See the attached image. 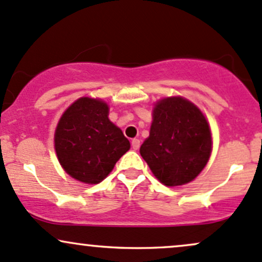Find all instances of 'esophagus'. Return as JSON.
<instances>
[{
  "mask_svg": "<svg viewBox=\"0 0 262 262\" xmlns=\"http://www.w3.org/2000/svg\"><path fill=\"white\" fill-rule=\"evenodd\" d=\"M140 140L139 139H134L131 141V146H132V148L135 149V151H137V149L140 148Z\"/></svg>",
  "mask_w": 262,
  "mask_h": 262,
  "instance_id": "34e87169",
  "label": "esophagus"
}]
</instances>
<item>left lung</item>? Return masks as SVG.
<instances>
[{
  "label": "left lung",
  "instance_id": "1",
  "mask_svg": "<svg viewBox=\"0 0 262 262\" xmlns=\"http://www.w3.org/2000/svg\"><path fill=\"white\" fill-rule=\"evenodd\" d=\"M211 135L195 105L183 98H167L154 108L149 137L140 154L164 186L193 181L209 160Z\"/></svg>",
  "mask_w": 262,
  "mask_h": 262
}]
</instances>
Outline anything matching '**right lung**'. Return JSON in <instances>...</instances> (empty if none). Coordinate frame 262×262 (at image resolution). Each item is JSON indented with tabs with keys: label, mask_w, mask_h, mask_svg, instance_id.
<instances>
[{
	"label": "right lung",
	"mask_w": 262,
	"mask_h": 262,
	"mask_svg": "<svg viewBox=\"0 0 262 262\" xmlns=\"http://www.w3.org/2000/svg\"><path fill=\"white\" fill-rule=\"evenodd\" d=\"M107 115L104 101L81 98L58 122L54 135L58 160L68 174L84 183H100L130 149L128 140Z\"/></svg>",
	"instance_id": "add662e5"
}]
</instances>
